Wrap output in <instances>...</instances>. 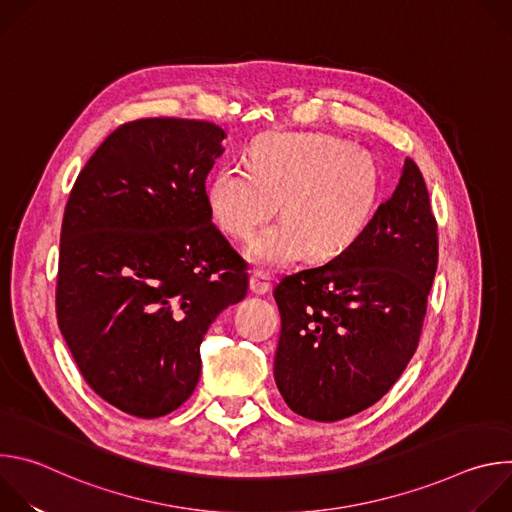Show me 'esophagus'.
Segmentation results:
<instances>
[{
	"mask_svg": "<svg viewBox=\"0 0 512 512\" xmlns=\"http://www.w3.org/2000/svg\"><path fill=\"white\" fill-rule=\"evenodd\" d=\"M269 287H271L269 275L261 269L253 271V275H251V291H253V294H267Z\"/></svg>",
	"mask_w": 512,
	"mask_h": 512,
	"instance_id": "1",
	"label": "esophagus"
}]
</instances>
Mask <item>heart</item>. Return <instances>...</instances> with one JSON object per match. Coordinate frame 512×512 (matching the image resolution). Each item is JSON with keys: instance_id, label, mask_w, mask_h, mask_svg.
Instances as JSON below:
<instances>
[{"instance_id": "1", "label": "heart", "mask_w": 512, "mask_h": 512, "mask_svg": "<svg viewBox=\"0 0 512 512\" xmlns=\"http://www.w3.org/2000/svg\"><path fill=\"white\" fill-rule=\"evenodd\" d=\"M373 162L330 135H275L257 141L251 164L216 170L206 200L216 225L247 241L275 214L283 223L267 229L249 249L265 265L346 251L367 229L375 208Z\"/></svg>"}]
</instances>
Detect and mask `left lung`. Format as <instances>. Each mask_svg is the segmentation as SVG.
<instances>
[{"mask_svg":"<svg viewBox=\"0 0 512 512\" xmlns=\"http://www.w3.org/2000/svg\"><path fill=\"white\" fill-rule=\"evenodd\" d=\"M437 269V223L407 158L367 229L338 257L285 275L273 375L287 407L338 421L375 405L417 350Z\"/></svg>","mask_w":512,"mask_h":512,"instance_id":"left-lung-1","label":"left lung"}]
</instances>
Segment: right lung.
Here are the masks:
<instances>
[{
  "mask_svg": "<svg viewBox=\"0 0 512 512\" xmlns=\"http://www.w3.org/2000/svg\"><path fill=\"white\" fill-rule=\"evenodd\" d=\"M225 137L196 119L127 121L64 208L58 328L87 385L133 417H162L192 395L208 326L247 296L249 265L206 200Z\"/></svg>",
  "mask_w": 512,
  "mask_h": 512,
  "instance_id": "add662e5",
  "label": "right lung"
}]
</instances>
